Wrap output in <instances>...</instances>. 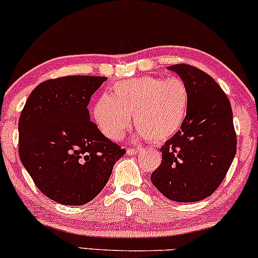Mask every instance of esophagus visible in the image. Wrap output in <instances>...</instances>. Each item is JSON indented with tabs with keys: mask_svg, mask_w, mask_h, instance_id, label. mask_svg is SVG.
<instances>
[{
	"mask_svg": "<svg viewBox=\"0 0 258 258\" xmlns=\"http://www.w3.org/2000/svg\"><path fill=\"white\" fill-rule=\"evenodd\" d=\"M142 152V149H135V148H133V149H127V153L130 154V155H137V154H139Z\"/></svg>",
	"mask_w": 258,
	"mask_h": 258,
	"instance_id": "34e87169",
	"label": "esophagus"
}]
</instances>
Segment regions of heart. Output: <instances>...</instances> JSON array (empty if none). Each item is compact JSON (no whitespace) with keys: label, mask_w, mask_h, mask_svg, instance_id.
Masks as SVG:
<instances>
[{"label":"heart","mask_w":258,"mask_h":258,"mask_svg":"<svg viewBox=\"0 0 258 258\" xmlns=\"http://www.w3.org/2000/svg\"><path fill=\"white\" fill-rule=\"evenodd\" d=\"M188 105V90L182 80L143 76L116 82L110 96L96 100L92 116L103 135L120 141L131 125L132 115L138 135L156 143L178 132Z\"/></svg>","instance_id":"1"}]
</instances>
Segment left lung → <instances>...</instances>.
Segmentation results:
<instances>
[{
    "label": "left lung",
    "instance_id": "1",
    "mask_svg": "<svg viewBox=\"0 0 258 258\" xmlns=\"http://www.w3.org/2000/svg\"><path fill=\"white\" fill-rule=\"evenodd\" d=\"M189 94L180 130L161 147V165L152 183L167 199L195 203L210 197L226 177L236 153V135L229 99L206 73L188 64L168 67Z\"/></svg>",
    "mask_w": 258,
    "mask_h": 258
}]
</instances>
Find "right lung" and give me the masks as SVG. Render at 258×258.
<instances>
[{
    "label": "right lung",
    "instance_id": "add662e5",
    "mask_svg": "<svg viewBox=\"0 0 258 258\" xmlns=\"http://www.w3.org/2000/svg\"><path fill=\"white\" fill-rule=\"evenodd\" d=\"M106 78L64 76L31 92L18 123L19 158L35 184L61 205L90 203L126 150L92 122L87 105Z\"/></svg>",
    "mask_w": 258,
    "mask_h": 258
}]
</instances>
